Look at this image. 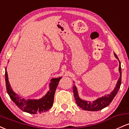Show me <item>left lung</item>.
I'll list each match as a JSON object with an SVG mask.
<instances>
[{
  "label": "left lung",
  "mask_w": 129,
  "mask_h": 129,
  "mask_svg": "<svg viewBox=\"0 0 129 129\" xmlns=\"http://www.w3.org/2000/svg\"><path fill=\"white\" fill-rule=\"evenodd\" d=\"M114 55H115V57L119 60L118 56H116V54L115 53H114ZM119 72L120 75H119V79L117 81L116 86L110 94H106L104 96L99 98L96 100L93 101L92 102L84 100L80 98L76 85H74V86H73L74 97H75V100H76V103L80 108H81L83 110L87 111H98L102 110L104 108L107 107L112 103V100H113V98L118 93L119 88H120L121 84V62L119 60Z\"/></svg>",
  "instance_id": "left-lung-1"
}]
</instances>
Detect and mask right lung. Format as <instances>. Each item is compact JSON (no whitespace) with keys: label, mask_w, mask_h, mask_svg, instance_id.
I'll return each instance as SVG.
<instances>
[{"label":"right lung","mask_w":129,"mask_h":129,"mask_svg":"<svg viewBox=\"0 0 129 129\" xmlns=\"http://www.w3.org/2000/svg\"><path fill=\"white\" fill-rule=\"evenodd\" d=\"M5 76L7 91L10 98L20 110L30 114L42 113L43 112L48 111L52 107L54 93L59 82L62 78V77H60L57 78H52L50 80L49 90L42 98L39 100H33V99L26 100V99L22 98L13 90L8 81L7 67L5 68Z\"/></svg>","instance_id":"obj_1"}]
</instances>
